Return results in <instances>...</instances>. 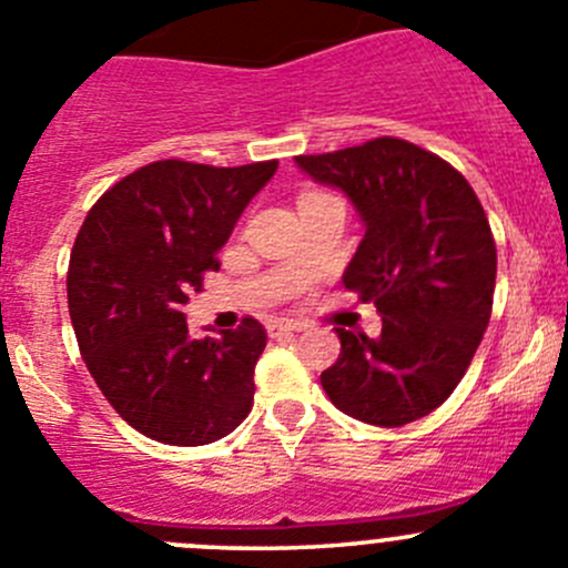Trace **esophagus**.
Returning a JSON list of instances; mask_svg holds the SVG:
<instances>
[{"instance_id":"1","label":"esophagus","mask_w":568,"mask_h":568,"mask_svg":"<svg viewBox=\"0 0 568 568\" xmlns=\"http://www.w3.org/2000/svg\"><path fill=\"white\" fill-rule=\"evenodd\" d=\"M304 328H306L304 321H290V317H278V321H270L267 332H270V337H278V334L304 332Z\"/></svg>"}]
</instances>
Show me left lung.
Segmentation results:
<instances>
[{
    "label": "left lung",
    "mask_w": 568,
    "mask_h": 568,
    "mask_svg": "<svg viewBox=\"0 0 568 568\" xmlns=\"http://www.w3.org/2000/svg\"><path fill=\"white\" fill-rule=\"evenodd\" d=\"M295 164L359 214L365 236L343 284L382 315L379 337L334 328L323 390L365 424L424 418L466 376L490 321L496 245L477 194L435 153L390 136Z\"/></svg>",
    "instance_id": "1"
}]
</instances>
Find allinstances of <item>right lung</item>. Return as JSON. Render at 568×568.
I'll list each match as a JSON object with an SVG mask.
<instances>
[{
  "label": "right lung",
  "instance_id": "right-lung-1",
  "mask_svg": "<svg viewBox=\"0 0 568 568\" xmlns=\"http://www.w3.org/2000/svg\"><path fill=\"white\" fill-rule=\"evenodd\" d=\"M278 161L209 166L155 161L113 183L85 217L69 262L74 337L97 387L128 424L172 446L234 432L253 407V368L267 345L245 317L194 339L183 304Z\"/></svg>",
  "mask_w": 568,
  "mask_h": 568
}]
</instances>
